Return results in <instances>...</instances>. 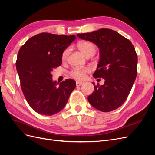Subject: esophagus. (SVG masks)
<instances>
[{"label":"esophagus","mask_w":155,"mask_h":155,"mask_svg":"<svg viewBox=\"0 0 155 155\" xmlns=\"http://www.w3.org/2000/svg\"><path fill=\"white\" fill-rule=\"evenodd\" d=\"M83 83H84V82H82V81H76V86H78V87L81 86L83 85Z\"/></svg>","instance_id":"34e87169"}]
</instances>
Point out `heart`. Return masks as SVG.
Listing matches in <instances>:
<instances>
[{
	"label": "heart",
	"mask_w": 155,
	"mask_h": 155,
	"mask_svg": "<svg viewBox=\"0 0 155 155\" xmlns=\"http://www.w3.org/2000/svg\"><path fill=\"white\" fill-rule=\"evenodd\" d=\"M78 48L81 52L85 55L86 57L88 56H92L96 53V47L91 42L83 41L79 42L78 45ZM70 50L69 48H67L65 50L62 54V60L64 61L67 58V56L69 54ZM90 72V69L88 68H75L71 72H70V75L77 79H83L86 77V74Z\"/></svg>",
	"instance_id": "b5f03b06"
}]
</instances>
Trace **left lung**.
<instances>
[{
  "instance_id": "8db88e82",
  "label": "left lung",
  "mask_w": 155,
  "mask_h": 155,
  "mask_svg": "<svg viewBox=\"0 0 155 155\" xmlns=\"http://www.w3.org/2000/svg\"><path fill=\"white\" fill-rule=\"evenodd\" d=\"M81 39L94 43L100 49V61L93 76L103 78V85H95L88 96L90 104L101 112L118 109L127 98L137 78L138 58L134 46L114 30L102 28L78 34Z\"/></svg>"
}]
</instances>
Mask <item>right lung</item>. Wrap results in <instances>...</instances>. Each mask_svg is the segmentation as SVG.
<instances>
[{
	"mask_svg": "<svg viewBox=\"0 0 155 155\" xmlns=\"http://www.w3.org/2000/svg\"><path fill=\"white\" fill-rule=\"evenodd\" d=\"M76 38L74 35L41 33L30 38L18 51L16 68L21 87L27 102L37 113H58L76 88V81L71 79L58 85L51 75L54 68L61 65L63 52Z\"/></svg>",
	"mask_w": 155,
	"mask_h": 155,
	"instance_id": "add662e5",
	"label": "right lung"
}]
</instances>
